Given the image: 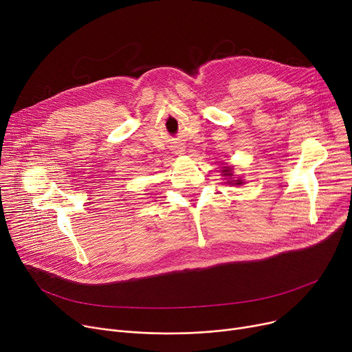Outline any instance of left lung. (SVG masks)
Instances as JSON below:
<instances>
[{
    "label": "left lung",
    "mask_w": 352,
    "mask_h": 352,
    "mask_svg": "<svg viewBox=\"0 0 352 352\" xmlns=\"http://www.w3.org/2000/svg\"><path fill=\"white\" fill-rule=\"evenodd\" d=\"M221 172H223V175H224V176H229V177L232 179V176H233V173H232V168L226 166V168H223V170H221ZM230 183H233V184H241L243 182L237 179V180H233V182H230Z\"/></svg>",
    "instance_id": "obj_1"
}]
</instances>
